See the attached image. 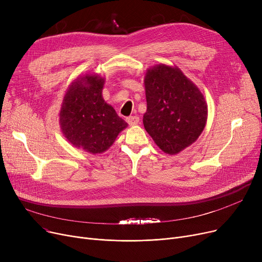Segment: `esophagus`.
I'll list each match as a JSON object with an SVG mask.
<instances>
[{
  "instance_id": "obj_1",
  "label": "esophagus",
  "mask_w": 262,
  "mask_h": 262,
  "mask_svg": "<svg viewBox=\"0 0 262 262\" xmlns=\"http://www.w3.org/2000/svg\"><path fill=\"white\" fill-rule=\"evenodd\" d=\"M126 122L129 124V125H136V124L139 123V118L136 117V116L127 117L126 118Z\"/></svg>"
}]
</instances>
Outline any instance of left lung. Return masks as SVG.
Listing matches in <instances>:
<instances>
[{"label":"left lung","instance_id":"1","mask_svg":"<svg viewBox=\"0 0 262 262\" xmlns=\"http://www.w3.org/2000/svg\"><path fill=\"white\" fill-rule=\"evenodd\" d=\"M144 87L143 125L159 148L175 155L196 141L207 122V103L181 69L163 63L149 68Z\"/></svg>","mask_w":262,"mask_h":262}]
</instances>
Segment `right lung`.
<instances>
[{
    "mask_svg": "<svg viewBox=\"0 0 262 262\" xmlns=\"http://www.w3.org/2000/svg\"><path fill=\"white\" fill-rule=\"evenodd\" d=\"M105 84L99 75L79 76L69 86L59 113L60 128L67 140L91 154L104 153L127 127L102 95Z\"/></svg>",
    "mask_w": 262,
    "mask_h": 262,
    "instance_id": "1",
    "label": "right lung"
}]
</instances>
